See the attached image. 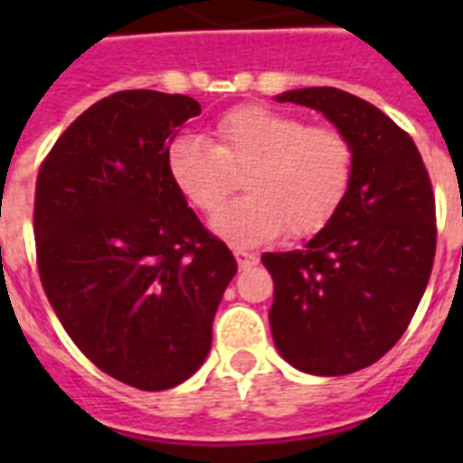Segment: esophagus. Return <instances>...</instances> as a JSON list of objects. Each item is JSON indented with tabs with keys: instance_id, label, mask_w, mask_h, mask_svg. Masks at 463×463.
<instances>
[{
	"instance_id": "obj_1",
	"label": "esophagus",
	"mask_w": 463,
	"mask_h": 463,
	"mask_svg": "<svg viewBox=\"0 0 463 463\" xmlns=\"http://www.w3.org/2000/svg\"><path fill=\"white\" fill-rule=\"evenodd\" d=\"M235 260H238V264H240V269H242V271L260 264V257H257V254H252V252H245V250H235Z\"/></svg>"
}]
</instances>
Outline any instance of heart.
<instances>
[{"instance_id": "obj_1", "label": "heart", "mask_w": 463, "mask_h": 463, "mask_svg": "<svg viewBox=\"0 0 463 463\" xmlns=\"http://www.w3.org/2000/svg\"><path fill=\"white\" fill-rule=\"evenodd\" d=\"M218 146L202 134H180L167 148L170 180L194 209L217 211L234 173L248 170V196L211 218L216 235L247 247L279 232L309 238L341 209L353 177L351 141L334 127H307L288 112L245 105L216 125Z\"/></svg>"}]
</instances>
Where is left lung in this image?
<instances>
[{
	"instance_id": "left-lung-1",
	"label": "left lung",
	"mask_w": 463,
	"mask_h": 463,
	"mask_svg": "<svg viewBox=\"0 0 463 463\" xmlns=\"http://www.w3.org/2000/svg\"><path fill=\"white\" fill-rule=\"evenodd\" d=\"M279 103L322 112L353 148L341 209L305 247L267 252L269 324L283 360L338 377L373 365L402 338L435 260V196L409 134L345 90L296 89Z\"/></svg>"
}]
</instances>
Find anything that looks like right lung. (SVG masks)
I'll use <instances>...</instances> for the list:
<instances>
[{
    "instance_id": "right-lung-1",
    "label": "right lung",
    "mask_w": 463,
    "mask_h": 463,
    "mask_svg": "<svg viewBox=\"0 0 463 463\" xmlns=\"http://www.w3.org/2000/svg\"><path fill=\"white\" fill-rule=\"evenodd\" d=\"M199 112L180 93H112L67 127L35 184L47 300L93 365L144 392L203 365L238 271L167 175V148Z\"/></svg>"
}]
</instances>
